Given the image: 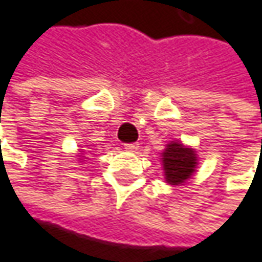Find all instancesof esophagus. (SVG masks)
I'll return each instance as SVG.
<instances>
[{
  "mask_svg": "<svg viewBox=\"0 0 262 262\" xmlns=\"http://www.w3.org/2000/svg\"><path fill=\"white\" fill-rule=\"evenodd\" d=\"M124 148L127 150V151H136L138 150V144H124Z\"/></svg>",
  "mask_w": 262,
  "mask_h": 262,
  "instance_id": "obj_1",
  "label": "esophagus"
}]
</instances>
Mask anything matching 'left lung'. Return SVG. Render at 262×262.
I'll list each match as a JSON object with an SVG mask.
<instances>
[{
	"label": "left lung",
	"instance_id": "1",
	"mask_svg": "<svg viewBox=\"0 0 262 262\" xmlns=\"http://www.w3.org/2000/svg\"><path fill=\"white\" fill-rule=\"evenodd\" d=\"M162 156L165 179L169 184H181L193 174L196 156L192 148H184L179 142H171Z\"/></svg>",
	"mask_w": 262,
	"mask_h": 262
}]
</instances>
